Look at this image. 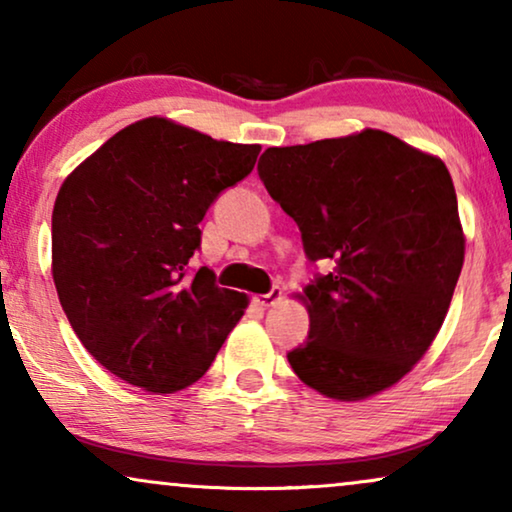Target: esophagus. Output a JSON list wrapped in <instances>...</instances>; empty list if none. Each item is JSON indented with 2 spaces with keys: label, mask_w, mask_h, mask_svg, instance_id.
Returning a JSON list of instances; mask_svg holds the SVG:
<instances>
[{
  "label": "esophagus",
  "mask_w": 512,
  "mask_h": 512,
  "mask_svg": "<svg viewBox=\"0 0 512 512\" xmlns=\"http://www.w3.org/2000/svg\"><path fill=\"white\" fill-rule=\"evenodd\" d=\"M277 300H282V289H279V286H272L268 293H261V296H256L254 303L258 307H270V305H275Z\"/></svg>",
  "instance_id": "1"
}]
</instances>
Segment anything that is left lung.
Segmentation results:
<instances>
[{
  "label": "left lung",
  "instance_id": "left-lung-1",
  "mask_svg": "<svg viewBox=\"0 0 512 512\" xmlns=\"http://www.w3.org/2000/svg\"><path fill=\"white\" fill-rule=\"evenodd\" d=\"M270 198L324 263L300 296L307 340L286 354L307 387L361 401L396 384L443 326L464 265L457 193L443 160L382 130L272 146Z\"/></svg>",
  "mask_w": 512,
  "mask_h": 512
}]
</instances>
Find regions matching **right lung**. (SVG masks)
<instances>
[{"label": "right lung", "instance_id": "obj_1", "mask_svg": "<svg viewBox=\"0 0 512 512\" xmlns=\"http://www.w3.org/2000/svg\"><path fill=\"white\" fill-rule=\"evenodd\" d=\"M258 153L153 116L65 179L53 207V282L74 333L109 373L172 394L212 366L247 296L216 286L209 268L191 270V258L207 209Z\"/></svg>", "mask_w": 512, "mask_h": 512}]
</instances>
